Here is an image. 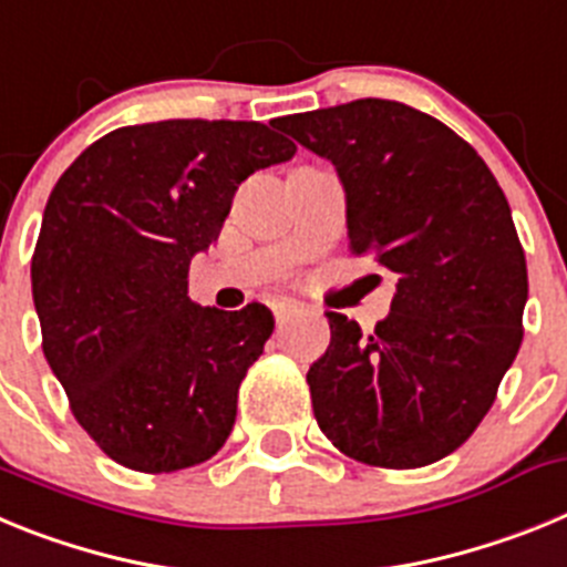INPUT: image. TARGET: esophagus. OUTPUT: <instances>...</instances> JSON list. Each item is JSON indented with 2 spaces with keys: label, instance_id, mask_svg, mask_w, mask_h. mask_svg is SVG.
Masks as SVG:
<instances>
[{
  "label": "esophagus",
  "instance_id": "esophagus-1",
  "mask_svg": "<svg viewBox=\"0 0 567 567\" xmlns=\"http://www.w3.org/2000/svg\"><path fill=\"white\" fill-rule=\"evenodd\" d=\"M275 320H278V327H284L292 315L300 312V307L295 300H275Z\"/></svg>",
  "mask_w": 567,
  "mask_h": 567
}]
</instances>
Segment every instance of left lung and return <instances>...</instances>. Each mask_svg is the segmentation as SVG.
I'll return each mask as SVG.
<instances>
[{
    "mask_svg": "<svg viewBox=\"0 0 567 567\" xmlns=\"http://www.w3.org/2000/svg\"><path fill=\"white\" fill-rule=\"evenodd\" d=\"M278 124L334 164L352 252L398 278L374 332L327 312L332 340L307 374L320 432L360 463H437L488 414L523 343L528 269L503 189L477 150L403 102Z\"/></svg>",
    "mask_w": 567,
    "mask_h": 567,
    "instance_id": "1",
    "label": "left lung"
}]
</instances>
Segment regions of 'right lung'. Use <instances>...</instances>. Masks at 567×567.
Wrapping results in <instances>:
<instances>
[{
    "label": "right lung",
    "mask_w": 567,
    "mask_h": 567,
    "mask_svg": "<svg viewBox=\"0 0 567 567\" xmlns=\"http://www.w3.org/2000/svg\"><path fill=\"white\" fill-rule=\"evenodd\" d=\"M295 144L260 122L118 127L64 169L30 264L42 349L84 432L147 474L213 457L233 432L238 385L275 318L189 300L233 195Z\"/></svg>",
    "instance_id": "obj_1"
}]
</instances>
